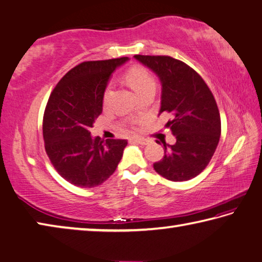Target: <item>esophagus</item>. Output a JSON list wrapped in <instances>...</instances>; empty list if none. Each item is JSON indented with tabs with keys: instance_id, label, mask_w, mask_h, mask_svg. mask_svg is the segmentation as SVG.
Masks as SVG:
<instances>
[{
	"instance_id": "esophagus-1",
	"label": "esophagus",
	"mask_w": 262,
	"mask_h": 262,
	"mask_svg": "<svg viewBox=\"0 0 262 262\" xmlns=\"http://www.w3.org/2000/svg\"><path fill=\"white\" fill-rule=\"evenodd\" d=\"M132 141L133 142H136V144H139V145H142V146H144V145H146L147 144V140L145 139V138H133V139H132Z\"/></svg>"
}]
</instances>
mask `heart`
<instances>
[{"label":"heart","instance_id":"1","mask_svg":"<svg viewBox=\"0 0 262 262\" xmlns=\"http://www.w3.org/2000/svg\"><path fill=\"white\" fill-rule=\"evenodd\" d=\"M124 78L127 84L137 92L138 96L144 95V93L155 90L156 83L149 71L141 65H135L130 67L124 74ZM113 83H108L102 93V102L103 106H108L111 102V98L113 95Z\"/></svg>","mask_w":262,"mask_h":262}]
</instances>
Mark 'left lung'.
<instances>
[{"instance_id":"1","label":"left lung","mask_w":262,"mask_h":262,"mask_svg":"<svg viewBox=\"0 0 262 262\" xmlns=\"http://www.w3.org/2000/svg\"><path fill=\"white\" fill-rule=\"evenodd\" d=\"M135 58L160 77V114L172 115L165 126L177 139L174 145L162 141L164 156L154 163V170L171 181L192 179L208 166L220 139L221 121L214 97L200 74L181 60L141 54Z\"/></svg>"}]
</instances>
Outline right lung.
I'll return each instance as SVG.
<instances>
[{
  "label": "right lung",
  "mask_w": 262,
  "mask_h": 262,
  "mask_svg": "<svg viewBox=\"0 0 262 262\" xmlns=\"http://www.w3.org/2000/svg\"><path fill=\"white\" fill-rule=\"evenodd\" d=\"M127 59L81 62L49 97L43 115L44 147L56 171L74 186L101 185L122 159L127 140L93 139L90 129L102 113V93L112 73Z\"/></svg>",
  "instance_id": "add662e5"
}]
</instances>
